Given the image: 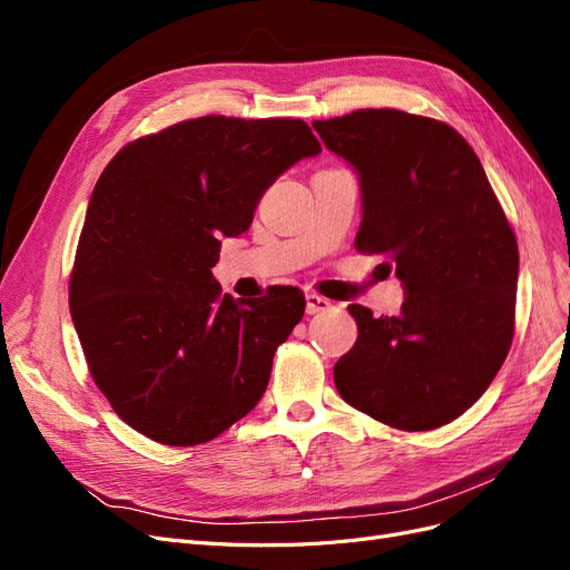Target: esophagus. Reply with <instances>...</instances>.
<instances>
[{
    "instance_id": "1",
    "label": "esophagus",
    "mask_w": 570,
    "mask_h": 570,
    "mask_svg": "<svg viewBox=\"0 0 570 570\" xmlns=\"http://www.w3.org/2000/svg\"><path fill=\"white\" fill-rule=\"evenodd\" d=\"M304 299H306V314H323V312H331V308H333L331 299L316 295V292H308Z\"/></svg>"
}]
</instances>
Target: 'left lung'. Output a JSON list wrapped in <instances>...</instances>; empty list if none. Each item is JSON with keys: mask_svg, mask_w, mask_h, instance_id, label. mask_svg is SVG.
<instances>
[{"mask_svg": "<svg viewBox=\"0 0 570 570\" xmlns=\"http://www.w3.org/2000/svg\"><path fill=\"white\" fill-rule=\"evenodd\" d=\"M361 180V254L404 283L400 316L352 304L358 337L335 364L340 396L396 430L459 419L511 350L519 245L471 145L442 120L358 109L314 120Z\"/></svg>", "mask_w": 570, "mask_h": 570, "instance_id": "8db88e82", "label": "left lung"}]
</instances>
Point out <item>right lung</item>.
Listing matches in <instances>:
<instances>
[{
  "mask_svg": "<svg viewBox=\"0 0 570 570\" xmlns=\"http://www.w3.org/2000/svg\"><path fill=\"white\" fill-rule=\"evenodd\" d=\"M321 145L302 118L202 116L120 149L92 189L68 306L95 385L168 446L218 438L266 392L304 316L297 287L220 295V237L243 235L283 170Z\"/></svg>",
  "mask_w": 570,
  "mask_h": 570,
  "instance_id": "right-lung-1",
  "label": "right lung"
}]
</instances>
